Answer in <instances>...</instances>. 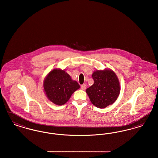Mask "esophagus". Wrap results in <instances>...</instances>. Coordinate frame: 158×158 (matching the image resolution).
<instances>
[{"label":"esophagus","instance_id":"1","mask_svg":"<svg viewBox=\"0 0 158 158\" xmlns=\"http://www.w3.org/2000/svg\"><path fill=\"white\" fill-rule=\"evenodd\" d=\"M81 88L82 89V90H85L86 88V85L85 84H83L81 86Z\"/></svg>","mask_w":158,"mask_h":158}]
</instances>
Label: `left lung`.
Wrapping results in <instances>:
<instances>
[{"instance_id":"obj_1","label":"left lung","mask_w":158,"mask_h":158,"mask_svg":"<svg viewBox=\"0 0 158 158\" xmlns=\"http://www.w3.org/2000/svg\"><path fill=\"white\" fill-rule=\"evenodd\" d=\"M92 77L94 84L86 92L90 102L99 108H104L113 104L120 94L119 81L110 69L97 70Z\"/></svg>"}]
</instances>
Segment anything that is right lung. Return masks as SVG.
<instances>
[{
  "mask_svg": "<svg viewBox=\"0 0 158 158\" xmlns=\"http://www.w3.org/2000/svg\"><path fill=\"white\" fill-rule=\"evenodd\" d=\"M80 88L69 75L60 69H54L45 77L44 89L50 101L56 105L64 104L72 94Z\"/></svg>",
  "mask_w": 158,
  "mask_h": 158,
  "instance_id": "1",
  "label": "right lung"
}]
</instances>
